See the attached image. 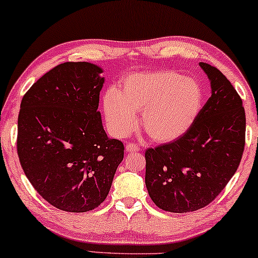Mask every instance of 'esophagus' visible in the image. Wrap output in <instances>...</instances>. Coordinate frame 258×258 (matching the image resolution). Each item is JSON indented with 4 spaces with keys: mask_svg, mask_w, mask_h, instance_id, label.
I'll return each instance as SVG.
<instances>
[{
    "mask_svg": "<svg viewBox=\"0 0 258 258\" xmlns=\"http://www.w3.org/2000/svg\"><path fill=\"white\" fill-rule=\"evenodd\" d=\"M125 150L128 151V153H137V151H140V148L139 146H136V144L128 143L125 146Z\"/></svg>",
    "mask_w": 258,
    "mask_h": 258,
    "instance_id": "34e87169",
    "label": "esophagus"
}]
</instances>
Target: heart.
Listing matches in <instances>:
<instances>
[{
  "label": "heart",
  "instance_id": "b5f03b06",
  "mask_svg": "<svg viewBox=\"0 0 258 258\" xmlns=\"http://www.w3.org/2000/svg\"><path fill=\"white\" fill-rule=\"evenodd\" d=\"M203 90L195 80L175 72L134 74L123 81L118 93L109 90L103 110L109 128L125 136L136 126V112L142 111L141 124L155 142L178 140L199 117Z\"/></svg>",
  "mask_w": 258,
  "mask_h": 258
}]
</instances>
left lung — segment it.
<instances>
[{
    "instance_id": "1",
    "label": "left lung",
    "mask_w": 258,
    "mask_h": 258,
    "mask_svg": "<svg viewBox=\"0 0 258 258\" xmlns=\"http://www.w3.org/2000/svg\"><path fill=\"white\" fill-rule=\"evenodd\" d=\"M200 67L210 81L211 96L191 128L171 143L146 151V185L162 210L189 213L216 199L237 170L245 142L242 100L223 74Z\"/></svg>"
}]
</instances>
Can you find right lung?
Here are the masks:
<instances>
[{
  "instance_id": "1",
  "label": "right lung",
  "mask_w": 258,
  "mask_h": 258,
  "mask_svg": "<svg viewBox=\"0 0 258 258\" xmlns=\"http://www.w3.org/2000/svg\"><path fill=\"white\" fill-rule=\"evenodd\" d=\"M103 69L66 62L27 91L17 121V154L35 190L51 206L86 213L107 199L123 160L97 111Z\"/></svg>"
}]
</instances>
